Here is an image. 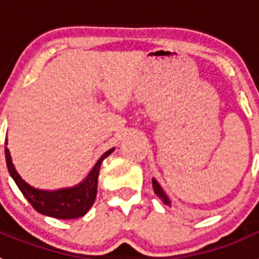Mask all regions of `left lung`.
<instances>
[{"label": "left lung", "mask_w": 259, "mask_h": 259, "mask_svg": "<svg viewBox=\"0 0 259 259\" xmlns=\"http://www.w3.org/2000/svg\"><path fill=\"white\" fill-rule=\"evenodd\" d=\"M152 183H153V189H154V193L157 194L158 197L161 198L162 201H163V203H166V205H171L170 198L167 197V194L164 193V191H163V189H162V187H161V185H159V183H158L157 180L154 179V178H153V179H152Z\"/></svg>", "instance_id": "left-lung-1"}]
</instances>
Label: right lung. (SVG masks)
Returning <instances> with one entry per match:
<instances>
[{
  "label": "right lung",
  "mask_w": 259,
  "mask_h": 259,
  "mask_svg": "<svg viewBox=\"0 0 259 259\" xmlns=\"http://www.w3.org/2000/svg\"><path fill=\"white\" fill-rule=\"evenodd\" d=\"M113 152L114 148L104 153L91 170V172L88 174V176L80 184L71 188L57 189V191H42V189L31 187L28 183L20 178V175L15 170L8 148H5V157H6V164H8V170L11 178L36 211L52 217V218L75 219L85 215L95 203L101 163L105 158L109 157Z\"/></svg>",
  "instance_id": "add662e5"
}]
</instances>
